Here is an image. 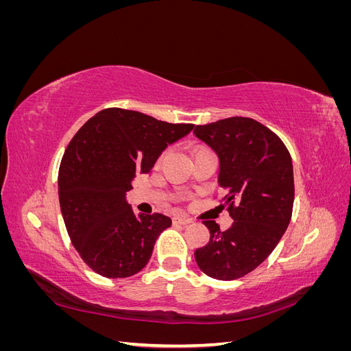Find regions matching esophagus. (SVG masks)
<instances>
[{
	"instance_id": "34e87169",
	"label": "esophagus",
	"mask_w": 351,
	"mask_h": 351,
	"mask_svg": "<svg viewBox=\"0 0 351 351\" xmlns=\"http://www.w3.org/2000/svg\"><path fill=\"white\" fill-rule=\"evenodd\" d=\"M173 222H174V224H180V226H187V224H190V222H192V219L187 218V217H174Z\"/></svg>"
}]
</instances>
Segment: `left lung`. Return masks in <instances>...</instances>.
Returning a JSON list of instances; mask_svg holds the SVG:
<instances>
[{
  "mask_svg": "<svg viewBox=\"0 0 351 351\" xmlns=\"http://www.w3.org/2000/svg\"><path fill=\"white\" fill-rule=\"evenodd\" d=\"M193 133L218 155V184L227 192L234 219L226 231L215 221H204L210 239L195 252V259L210 278L237 280L269 256L290 224L291 156L277 134L246 117L196 125Z\"/></svg>",
  "mask_w": 351,
  "mask_h": 351,
  "instance_id": "8db88e82",
  "label": "left lung"
}]
</instances>
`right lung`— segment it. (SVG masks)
<instances>
[{"label": "right lung", "instance_id": "obj_1", "mask_svg": "<svg viewBox=\"0 0 351 351\" xmlns=\"http://www.w3.org/2000/svg\"><path fill=\"white\" fill-rule=\"evenodd\" d=\"M193 127L107 108L74 134L61 159L58 197L73 246L90 269L105 278H125L146 267L171 218L136 215L125 193L136 174L149 173L165 147Z\"/></svg>", "mask_w": 351, "mask_h": 351}]
</instances>
